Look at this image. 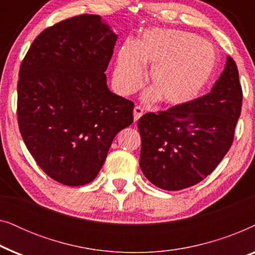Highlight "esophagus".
Listing matches in <instances>:
<instances>
[{"instance_id":"34e87169","label":"esophagus","mask_w":255,"mask_h":255,"mask_svg":"<svg viewBox=\"0 0 255 255\" xmlns=\"http://www.w3.org/2000/svg\"><path fill=\"white\" fill-rule=\"evenodd\" d=\"M142 114H144V109L140 106H135L134 109H133V120L134 122H137L139 118L142 116Z\"/></svg>"}]
</instances>
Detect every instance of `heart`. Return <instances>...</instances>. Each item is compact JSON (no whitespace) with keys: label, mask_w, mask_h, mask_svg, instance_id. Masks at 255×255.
Returning a JSON list of instances; mask_svg holds the SVG:
<instances>
[{"label":"heart","mask_w":255,"mask_h":255,"mask_svg":"<svg viewBox=\"0 0 255 255\" xmlns=\"http://www.w3.org/2000/svg\"><path fill=\"white\" fill-rule=\"evenodd\" d=\"M152 65L145 100L158 97L168 106L196 99L210 81L217 65L214 46L196 34L179 30L152 29L138 43L127 41L116 54L113 82L120 95L128 96L144 85V67Z\"/></svg>","instance_id":"obj_1"}]
</instances>
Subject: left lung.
<instances>
[{"label": "left lung", "instance_id": "left-lung-1", "mask_svg": "<svg viewBox=\"0 0 255 255\" xmlns=\"http://www.w3.org/2000/svg\"><path fill=\"white\" fill-rule=\"evenodd\" d=\"M243 90L235 60L207 95L138 121L140 168L155 187L181 190L201 182L222 161L235 137Z\"/></svg>", "mask_w": 255, "mask_h": 255}]
</instances>
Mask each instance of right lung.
Masks as SVG:
<instances>
[{
	"mask_svg": "<svg viewBox=\"0 0 255 255\" xmlns=\"http://www.w3.org/2000/svg\"><path fill=\"white\" fill-rule=\"evenodd\" d=\"M117 36L99 15L47 27L19 68L17 118L38 166L65 186L95 179L115 135L133 122V102L111 93L108 65Z\"/></svg>",
	"mask_w": 255,
	"mask_h": 255,
	"instance_id": "1",
	"label": "right lung"
}]
</instances>
